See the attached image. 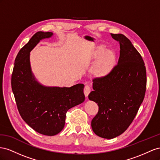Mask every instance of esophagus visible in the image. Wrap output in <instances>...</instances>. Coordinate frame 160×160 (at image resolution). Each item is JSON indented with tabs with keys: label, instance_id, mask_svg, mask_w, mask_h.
<instances>
[{
	"label": "esophagus",
	"instance_id": "obj_1",
	"mask_svg": "<svg viewBox=\"0 0 160 160\" xmlns=\"http://www.w3.org/2000/svg\"><path fill=\"white\" fill-rule=\"evenodd\" d=\"M90 92H91V88H90V86L88 85H86L85 87H84V93L86 96V97H88Z\"/></svg>",
	"mask_w": 160,
	"mask_h": 160
}]
</instances>
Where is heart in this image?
Returning a JSON list of instances; mask_svg holds the SVG:
<instances>
[{
  "label": "heart",
  "mask_w": 160,
  "mask_h": 160,
  "mask_svg": "<svg viewBox=\"0 0 160 160\" xmlns=\"http://www.w3.org/2000/svg\"><path fill=\"white\" fill-rule=\"evenodd\" d=\"M103 50V48L100 49L96 55V58L99 57ZM115 54L111 50H106L94 65L92 68L93 74L98 76H102L107 74L112 70L115 63Z\"/></svg>",
  "instance_id": "1"
}]
</instances>
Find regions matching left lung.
Masks as SVG:
<instances>
[{"instance_id":"1","label":"left lung","mask_w":160,"mask_h":160,"mask_svg":"<svg viewBox=\"0 0 160 160\" xmlns=\"http://www.w3.org/2000/svg\"><path fill=\"white\" fill-rule=\"evenodd\" d=\"M119 42L117 64L106 76L96 78L88 95L98 112L91 122L94 133L111 139L121 135L133 121L144 99L146 70L140 53L122 34H111Z\"/></svg>"}]
</instances>
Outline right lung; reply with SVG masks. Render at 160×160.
Segmentation results:
<instances>
[{"mask_svg":"<svg viewBox=\"0 0 160 160\" xmlns=\"http://www.w3.org/2000/svg\"><path fill=\"white\" fill-rule=\"evenodd\" d=\"M52 32L38 31L22 47L15 60L11 86L20 115L32 129L45 135H56L63 129L66 112L85 100L84 85L71 87L46 86L35 78L30 64V52Z\"/></svg>","mask_w":160,"mask_h":160,"instance_id":"obj_1","label":"right lung"}]
</instances>
